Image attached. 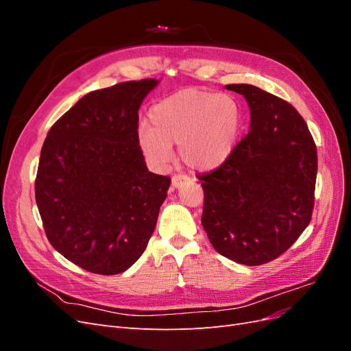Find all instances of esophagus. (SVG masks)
Here are the masks:
<instances>
[{
    "label": "esophagus",
    "instance_id": "1",
    "mask_svg": "<svg viewBox=\"0 0 351 351\" xmlns=\"http://www.w3.org/2000/svg\"><path fill=\"white\" fill-rule=\"evenodd\" d=\"M187 177H184V176H173V178H171V184H173V187H176V189H178L180 186H182L184 182H187Z\"/></svg>",
    "mask_w": 351,
    "mask_h": 351
}]
</instances>
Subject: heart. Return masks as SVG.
<instances>
[{
    "label": "heart",
    "instance_id": "b5f03b06",
    "mask_svg": "<svg viewBox=\"0 0 351 351\" xmlns=\"http://www.w3.org/2000/svg\"><path fill=\"white\" fill-rule=\"evenodd\" d=\"M149 124L141 127L137 139L152 164L167 165L177 143L186 167L212 171L234 151L241 117L237 102L228 95L183 89L154 105Z\"/></svg>",
    "mask_w": 351,
    "mask_h": 351
}]
</instances>
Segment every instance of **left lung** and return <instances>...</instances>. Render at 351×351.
Segmentation results:
<instances>
[{
	"mask_svg": "<svg viewBox=\"0 0 351 351\" xmlns=\"http://www.w3.org/2000/svg\"><path fill=\"white\" fill-rule=\"evenodd\" d=\"M246 98L250 130L227 161L199 177L202 226L214 249L256 267L277 259L309 226L317 154L291 104L253 84H227Z\"/></svg>",
	"mask_w": 351,
	"mask_h": 351,
	"instance_id": "1",
	"label": "left lung"
}]
</instances>
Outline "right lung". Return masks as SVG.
I'll return each mask as SVG.
<instances>
[{"label":"right lung","instance_id":"add662e5","mask_svg":"<svg viewBox=\"0 0 351 351\" xmlns=\"http://www.w3.org/2000/svg\"><path fill=\"white\" fill-rule=\"evenodd\" d=\"M159 82L89 92L51 127L35 197L57 252L93 274L115 275L142 256L171 178L147 171L139 108Z\"/></svg>","mask_w":351,"mask_h":351}]
</instances>
